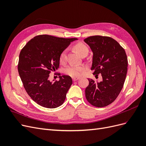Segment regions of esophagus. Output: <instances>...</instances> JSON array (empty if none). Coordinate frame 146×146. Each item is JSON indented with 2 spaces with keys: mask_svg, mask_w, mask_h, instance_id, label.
Segmentation results:
<instances>
[{
  "mask_svg": "<svg viewBox=\"0 0 146 146\" xmlns=\"http://www.w3.org/2000/svg\"><path fill=\"white\" fill-rule=\"evenodd\" d=\"M79 79H80V78H79V77H72V80H73L74 82L77 81V80H79Z\"/></svg>",
  "mask_w": 146,
  "mask_h": 146,
  "instance_id": "esophagus-1",
  "label": "esophagus"
}]
</instances>
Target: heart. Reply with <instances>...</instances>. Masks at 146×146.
Returning a JSON list of instances; mask_svg holds the SVG:
<instances>
[{"mask_svg":"<svg viewBox=\"0 0 146 146\" xmlns=\"http://www.w3.org/2000/svg\"><path fill=\"white\" fill-rule=\"evenodd\" d=\"M74 48L81 55H83L84 54H86V53H88V52H89L88 47L85 44L82 42L77 43L74 46ZM59 59L61 63L64 64L66 63V60H67V50L64 49L61 52ZM85 69V66L83 65H70L68 66L67 68H66L65 73L71 77H77L81 76L82 72Z\"/></svg>","mask_w":146,"mask_h":146,"instance_id":"b5f03b06","label":"heart"}]
</instances>
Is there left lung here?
<instances>
[{
  "label": "left lung",
  "mask_w": 146,
  "mask_h": 146,
  "mask_svg": "<svg viewBox=\"0 0 146 146\" xmlns=\"http://www.w3.org/2000/svg\"><path fill=\"white\" fill-rule=\"evenodd\" d=\"M93 53L91 70L102 81L88 78L85 96L88 102L96 107H104L111 104L121 91L127 72L128 60L123 47L112 38L99 35L84 39Z\"/></svg>",
  "instance_id": "left-lung-1"
}]
</instances>
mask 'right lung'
<instances>
[{
	"instance_id": "add662e5",
	"label": "right lung",
	"mask_w": 146,
	"mask_h": 146,
	"mask_svg": "<svg viewBox=\"0 0 146 146\" xmlns=\"http://www.w3.org/2000/svg\"><path fill=\"white\" fill-rule=\"evenodd\" d=\"M77 38H58L41 35L30 40L19 54L17 69L26 92L38 105L55 108L62 105L72 84L69 76H60L50 82L52 71L59 68L60 55Z\"/></svg>"
}]
</instances>
